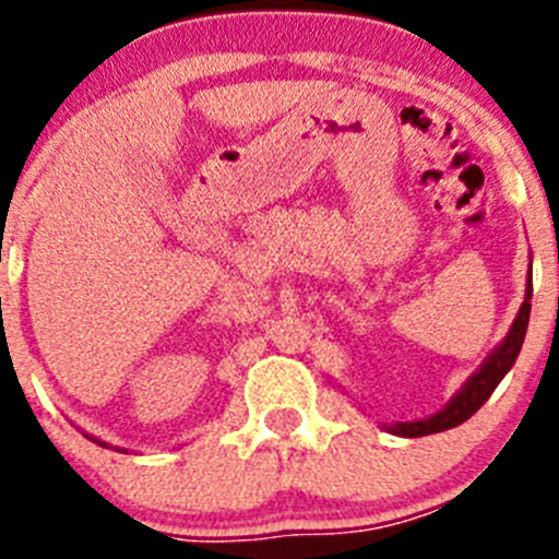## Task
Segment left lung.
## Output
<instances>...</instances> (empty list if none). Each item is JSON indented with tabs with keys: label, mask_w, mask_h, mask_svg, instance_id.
Instances as JSON below:
<instances>
[{
	"label": "left lung",
	"mask_w": 559,
	"mask_h": 559,
	"mask_svg": "<svg viewBox=\"0 0 559 559\" xmlns=\"http://www.w3.org/2000/svg\"><path fill=\"white\" fill-rule=\"evenodd\" d=\"M530 310H532V260H530V274H526V296H523V305L518 310L515 322H512L510 333L503 335V341L492 349L487 358H484L481 367L464 380L462 389L453 394L445 403V408H439L437 414L426 419H412V423H392V426H383L389 433H397V437H428V433L448 431V428L462 426L464 419H471L478 408L490 400V394L496 392V386L503 380V374L515 367V358L523 347V338H526V328H530Z\"/></svg>",
	"instance_id": "left-lung-1"
}]
</instances>
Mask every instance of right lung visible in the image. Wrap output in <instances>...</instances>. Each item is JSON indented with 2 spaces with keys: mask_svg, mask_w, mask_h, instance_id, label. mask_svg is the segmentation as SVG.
<instances>
[{
  "mask_svg": "<svg viewBox=\"0 0 559 559\" xmlns=\"http://www.w3.org/2000/svg\"><path fill=\"white\" fill-rule=\"evenodd\" d=\"M86 437H88V433H86ZM88 439H95V437H88ZM95 442H97V445H106V442H100V439H95ZM108 448V445H106ZM114 451H120V448H114Z\"/></svg>",
  "mask_w": 559,
  "mask_h": 559,
  "instance_id": "obj_1",
  "label": "right lung"
}]
</instances>
